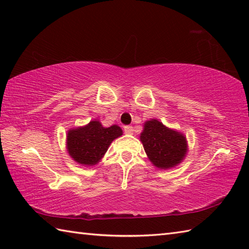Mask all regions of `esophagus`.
<instances>
[{
	"mask_svg": "<svg viewBox=\"0 0 249 249\" xmlns=\"http://www.w3.org/2000/svg\"><path fill=\"white\" fill-rule=\"evenodd\" d=\"M124 131L126 134L131 135V134H133V131H134L133 126H124Z\"/></svg>",
	"mask_w": 249,
	"mask_h": 249,
	"instance_id": "esophagus-1",
	"label": "esophagus"
}]
</instances>
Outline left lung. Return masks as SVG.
Here are the masks:
<instances>
[{"instance_id":"obj_1","label":"left lung","mask_w":249,"mask_h":249,"mask_svg":"<svg viewBox=\"0 0 249 249\" xmlns=\"http://www.w3.org/2000/svg\"><path fill=\"white\" fill-rule=\"evenodd\" d=\"M140 140L151 162L160 169H170L183 161L187 153L186 137L166 127L155 119L146 121Z\"/></svg>"}]
</instances>
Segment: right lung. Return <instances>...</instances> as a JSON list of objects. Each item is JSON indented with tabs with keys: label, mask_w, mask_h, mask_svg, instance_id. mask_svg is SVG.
<instances>
[{
	"label": "right lung",
	"mask_w": 249,
	"mask_h": 249,
	"mask_svg": "<svg viewBox=\"0 0 249 249\" xmlns=\"http://www.w3.org/2000/svg\"><path fill=\"white\" fill-rule=\"evenodd\" d=\"M123 135L121 127H104L99 121H91L86 126L70 129L67 133V151L80 165L94 166L102 160L114 139Z\"/></svg>",
	"instance_id": "1"
}]
</instances>
